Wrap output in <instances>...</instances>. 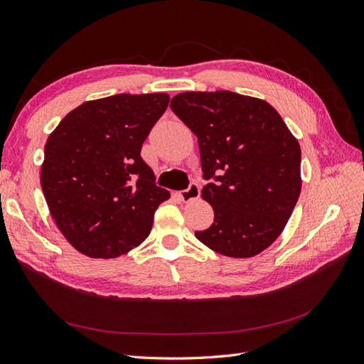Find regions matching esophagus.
Returning a JSON list of instances; mask_svg holds the SVG:
<instances>
[{"label":"esophagus","instance_id":"esophagus-1","mask_svg":"<svg viewBox=\"0 0 364 364\" xmlns=\"http://www.w3.org/2000/svg\"><path fill=\"white\" fill-rule=\"evenodd\" d=\"M199 194H200L199 185L196 183V182H191L188 188L179 193V198H181L183 202H191V200H194V199H198Z\"/></svg>","mask_w":364,"mask_h":364}]
</instances>
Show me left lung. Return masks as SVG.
Instances as JSON below:
<instances>
[{
	"mask_svg": "<svg viewBox=\"0 0 364 364\" xmlns=\"http://www.w3.org/2000/svg\"><path fill=\"white\" fill-rule=\"evenodd\" d=\"M171 110L198 136L202 199L214 210L196 237L222 255H257L282 234L300 190L301 151L267 101L228 90L185 92Z\"/></svg>",
	"mask_w": 364,
	"mask_h": 364,
	"instance_id": "obj_1",
	"label": "left lung"
}]
</instances>
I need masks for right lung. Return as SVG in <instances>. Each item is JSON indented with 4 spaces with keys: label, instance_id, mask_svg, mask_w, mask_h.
I'll use <instances>...</instances> for the list:
<instances>
[{
    "label": "right lung",
    "instance_id": "right-lung-1",
    "mask_svg": "<svg viewBox=\"0 0 364 364\" xmlns=\"http://www.w3.org/2000/svg\"><path fill=\"white\" fill-rule=\"evenodd\" d=\"M170 102L166 93H121L76 107L48 136L41 188L72 247L113 259L141 245L170 193L156 185L142 144Z\"/></svg>",
    "mask_w": 364,
    "mask_h": 364
}]
</instances>
